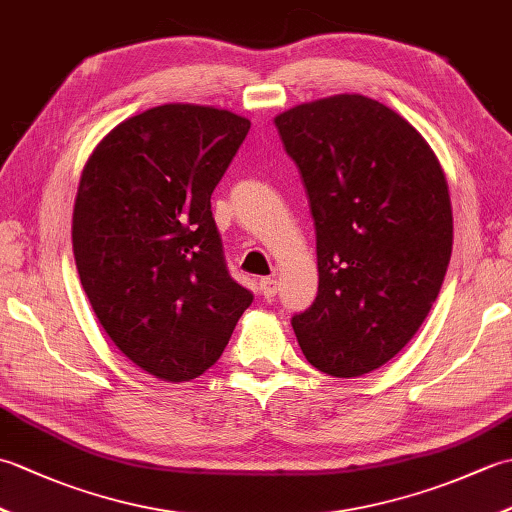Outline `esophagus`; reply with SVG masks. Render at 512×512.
Wrapping results in <instances>:
<instances>
[{
	"label": "esophagus",
	"mask_w": 512,
	"mask_h": 512,
	"mask_svg": "<svg viewBox=\"0 0 512 512\" xmlns=\"http://www.w3.org/2000/svg\"><path fill=\"white\" fill-rule=\"evenodd\" d=\"M279 290V281L275 277H264L259 279V292H262L264 299H273Z\"/></svg>",
	"instance_id": "1"
}]
</instances>
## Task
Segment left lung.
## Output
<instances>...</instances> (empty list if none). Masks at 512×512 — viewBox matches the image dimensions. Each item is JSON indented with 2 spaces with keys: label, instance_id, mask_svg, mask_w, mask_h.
Returning <instances> with one entry per match:
<instances>
[{
  "label": "left lung",
  "instance_id": "8db88e82",
  "mask_svg": "<svg viewBox=\"0 0 512 512\" xmlns=\"http://www.w3.org/2000/svg\"><path fill=\"white\" fill-rule=\"evenodd\" d=\"M317 231L319 295L292 317L303 356L336 378L391 361L436 301L453 248L449 184L387 105L334 94L275 116Z\"/></svg>",
  "mask_w": 512,
  "mask_h": 512
}]
</instances>
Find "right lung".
Masks as SVG:
<instances>
[{
  "label": "right lung",
  "instance_id": "1",
  "mask_svg": "<svg viewBox=\"0 0 512 512\" xmlns=\"http://www.w3.org/2000/svg\"><path fill=\"white\" fill-rule=\"evenodd\" d=\"M250 121L167 103L127 118L88 158L72 250L96 319L129 361L165 383L204 374L253 295L231 279L211 193Z\"/></svg>",
  "mask_w": 512,
  "mask_h": 512
}]
</instances>
